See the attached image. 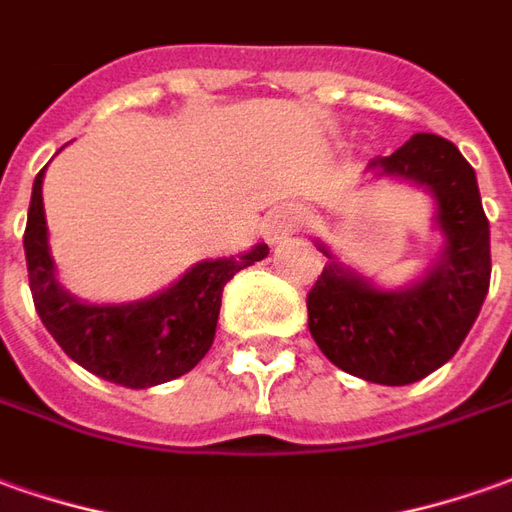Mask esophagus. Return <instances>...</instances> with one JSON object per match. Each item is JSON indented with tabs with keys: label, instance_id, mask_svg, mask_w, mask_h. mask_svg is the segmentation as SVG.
Returning <instances> with one entry per match:
<instances>
[{
	"label": "esophagus",
	"instance_id": "obj_1",
	"mask_svg": "<svg viewBox=\"0 0 512 512\" xmlns=\"http://www.w3.org/2000/svg\"><path fill=\"white\" fill-rule=\"evenodd\" d=\"M303 222V211L298 206H278L267 214L264 220V234L270 242H281L287 239L292 231H298V225Z\"/></svg>",
	"mask_w": 512,
	"mask_h": 512
}]
</instances>
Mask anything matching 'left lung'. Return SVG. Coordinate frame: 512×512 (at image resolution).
<instances>
[{"label":"left lung","instance_id":"1","mask_svg":"<svg viewBox=\"0 0 512 512\" xmlns=\"http://www.w3.org/2000/svg\"><path fill=\"white\" fill-rule=\"evenodd\" d=\"M368 172L432 195L438 259L418 281L382 290L317 242L329 264L306 295L309 331L340 370L398 387L421 382L463 345L491 284V228L474 167L435 133H415L393 155L373 158Z\"/></svg>","mask_w":512,"mask_h":512}]
</instances>
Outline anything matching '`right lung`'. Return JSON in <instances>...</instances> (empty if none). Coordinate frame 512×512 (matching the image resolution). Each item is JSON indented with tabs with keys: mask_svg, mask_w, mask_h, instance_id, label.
<instances>
[{
	"mask_svg": "<svg viewBox=\"0 0 512 512\" xmlns=\"http://www.w3.org/2000/svg\"><path fill=\"white\" fill-rule=\"evenodd\" d=\"M47 169V167H44ZM44 169L35 175L24 256L35 312L63 351L105 382L144 390L172 382L209 354L220 317L222 287L270 248L259 242L248 253L197 262L167 290L128 303H88L63 290L52 262L44 217Z\"/></svg>",
	"mask_w": 512,
	"mask_h": 512,
	"instance_id": "add662e5",
	"label": "right lung"
}]
</instances>
